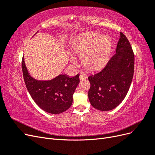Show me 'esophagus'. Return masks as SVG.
<instances>
[{"label": "esophagus", "mask_w": 155, "mask_h": 155, "mask_svg": "<svg viewBox=\"0 0 155 155\" xmlns=\"http://www.w3.org/2000/svg\"><path fill=\"white\" fill-rule=\"evenodd\" d=\"M87 78L86 76H85L84 74H80L79 75V79H81V80H83V79H85Z\"/></svg>", "instance_id": "esophagus-1"}]
</instances>
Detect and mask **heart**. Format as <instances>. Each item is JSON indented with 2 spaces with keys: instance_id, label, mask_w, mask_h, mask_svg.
I'll return each instance as SVG.
<instances>
[{
  "instance_id": "obj_1",
  "label": "heart",
  "mask_w": 155,
  "mask_h": 155,
  "mask_svg": "<svg viewBox=\"0 0 155 155\" xmlns=\"http://www.w3.org/2000/svg\"><path fill=\"white\" fill-rule=\"evenodd\" d=\"M111 39L109 36L95 32H87L78 37L72 46L73 53L82 58L83 67L88 71H95L103 67L109 59ZM72 63L76 62L71 56Z\"/></svg>"
}]
</instances>
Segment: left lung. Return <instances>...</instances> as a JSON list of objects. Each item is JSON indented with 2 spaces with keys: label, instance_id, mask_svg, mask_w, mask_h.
Listing matches in <instances>:
<instances>
[{
  "label": "left lung",
  "instance_id": "8db88e82",
  "mask_svg": "<svg viewBox=\"0 0 155 155\" xmlns=\"http://www.w3.org/2000/svg\"><path fill=\"white\" fill-rule=\"evenodd\" d=\"M116 54L100 72L88 78L91 83L88 100L101 111L114 109L124 100L133 80L134 55L126 36L120 32Z\"/></svg>",
  "mask_w": 155,
  "mask_h": 155
}]
</instances>
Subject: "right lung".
I'll list each match as a JSON object with an SVG mask.
<instances>
[{
  "instance_id": "1",
  "label": "right lung",
  "mask_w": 155,
  "mask_h": 155,
  "mask_svg": "<svg viewBox=\"0 0 155 155\" xmlns=\"http://www.w3.org/2000/svg\"><path fill=\"white\" fill-rule=\"evenodd\" d=\"M22 70L28 91L41 109L50 114H60L72 105L73 94L79 83V74L72 78L61 74L51 80H37L28 71L24 58L22 59Z\"/></svg>"
}]
</instances>
